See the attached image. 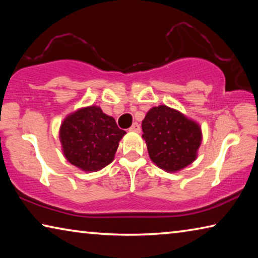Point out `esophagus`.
<instances>
[{
    "instance_id": "1",
    "label": "esophagus",
    "mask_w": 258,
    "mask_h": 258,
    "mask_svg": "<svg viewBox=\"0 0 258 258\" xmlns=\"http://www.w3.org/2000/svg\"><path fill=\"white\" fill-rule=\"evenodd\" d=\"M140 130H141V128H140V125H139L138 123H133V125L130 127L131 132H137V133H139Z\"/></svg>"
}]
</instances>
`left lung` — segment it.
<instances>
[{
	"label": "left lung",
	"instance_id": "1",
	"mask_svg": "<svg viewBox=\"0 0 258 258\" xmlns=\"http://www.w3.org/2000/svg\"><path fill=\"white\" fill-rule=\"evenodd\" d=\"M142 131L150 159L163 171L178 172L197 158L202 128L176 109L152 107L142 120Z\"/></svg>",
	"mask_w": 258,
	"mask_h": 258
}]
</instances>
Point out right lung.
<instances>
[{"label":"right lung","instance_id":"1","mask_svg":"<svg viewBox=\"0 0 258 258\" xmlns=\"http://www.w3.org/2000/svg\"><path fill=\"white\" fill-rule=\"evenodd\" d=\"M125 134L116 120L98 106L72 112L59 131L66 159L84 172H97L110 164Z\"/></svg>","mask_w":258,"mask_h":258}]
</instances>
